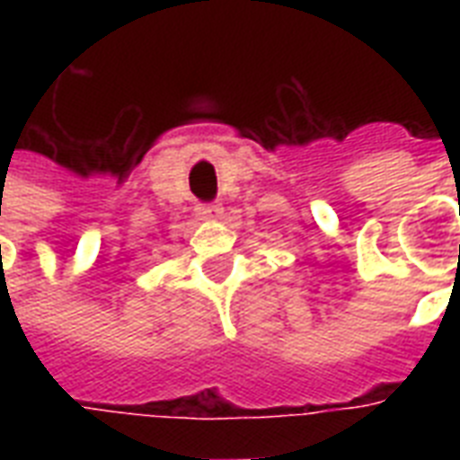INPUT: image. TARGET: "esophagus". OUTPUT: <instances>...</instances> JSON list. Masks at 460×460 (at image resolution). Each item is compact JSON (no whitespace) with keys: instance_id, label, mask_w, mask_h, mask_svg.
Segmentation results:
<instances>
[{"instance_id":"1","label":"esophagus","mask_w":460,"mask_h":460,"mask_svg":"<svg viewBox=\"0 0 460 460\" xmlns=\"http://www.w3.org/2000/svg\"><path fill=\"white\" fill-rule=\"evenodd\" d=\"M222 212V205H217V202H209V205H200V208H198V217H200V219H209V222L219 219Z\"/></svg>"}]
</instances>
